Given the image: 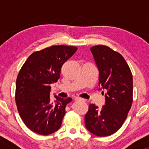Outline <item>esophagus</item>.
I'll list each match as a JSON object with an SVG mask.
<instances>
[{"mask_svg":"<svg viewBox=\"0 0 149 149\" xmlns=\"http://www.w3.org/2000/svg\"><path fill=\"white\" fill-rule=\"evenodd\" d=\"M75 100L76 101H83V102H85V99L81 98V97H75Z\"/></svg>","mask_w":149,"mask_h":149,"instance_id":"obj_1","label":"esophagus"}]
</instances>
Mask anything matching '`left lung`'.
<instances>
[{
    "instance_id": "1",
    "label": "left lung",
    "mask_w": 149,
    "mask_h": 149,
    "mask_svg": "<svg viewBox=\"0 0 149 149\" xmlns=\"http://www.w3.org/2000/svg\"><path fill=\"white\" fill-rule=\"evenodd\" d=\"M90 51L100 73L99 90L107 92L102 109L90 104L85 127L96 136H107L118 130L127 118L132 104V75L123 57L110 47L95 45Z\"/></svg>"
}]
</instances>
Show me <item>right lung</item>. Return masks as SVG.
I'll return each instance as SVG.
<instances>
[{
  "instance_id": "1",
  "label": "right lung",
  "mask_w": 149,
  "mask_h": 149,
  "mask_svg": "<svg viewBox=\"0 0 149 149\" xmlns=\"http://www.w3.org/2000/svg\"><path fill=\"white\" fill-rule=\"evenodd\" d=\"M75 46L53 45L33 52L22 66L16 81L15 100L27 127L41 135L59 129L71 97L50 99V84L60 78L61 68L76 52Z\"/></svg>"
}]
</instances>
